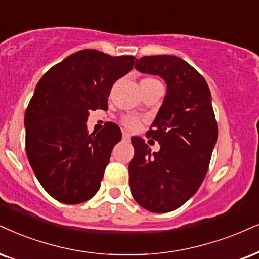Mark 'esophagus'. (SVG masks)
<instances>
[{
    "label": "esophagus",
    "mask_w": 259,
    "mask_h": 259,
    "mask_svg": "<svg viewBox=\"0 0 259 259\" xmlns=\"http://www.w3.org/2000/svg\"><path fill=\"white\" fill-rule=\"evenodd\" d=\"M122 139L124 140V142H128V140L131 139V136L127 132H122Z\"/></svg>",
    "instance_id": "esophagus-1"
}]
</instances>
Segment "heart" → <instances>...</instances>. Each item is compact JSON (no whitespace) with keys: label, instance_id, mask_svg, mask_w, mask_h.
Returning a JSON list of instances; mask_svg holds the SVG:
<instances>
[{"label":"heart","instance_id":"1","mask_svg":"<svg viewBox=\"0 0 259 259\" xmlns=\"http://www.w3.org/2000/svg\"><path fill=\"white\" fill-rule=\"evenodd\" d=\"M121 123H122L126 128H128L131 131L138 130L140 127V120L138 117L135 116H123L122 119H121Z\"/></svg>","mask_w":259,"mask_h":259}]
</instances>
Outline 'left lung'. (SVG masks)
<instances>
[{
	"instance_id": "1",
	"label": "left lung",
	"mask_w": 259,
	"mask_h": 259,
	"mask_svg": "<svg viewBox=\"0 0 259 259\" xmlns=\"http://www.w3.org/2000/svg\"><path fill=\"white\" fill-rule=\"evenodd\" d=\"M136 68L157 74L167 82V95L146 137L157 140L151 154L145 140L131 139L130 187L136 202L152 212L180 207L197 192L205 178L218 140V123L205 79L180 57H140Z\"/></svg>"
}]
</instances>
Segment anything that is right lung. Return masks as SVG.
Returning <instances> with one entry per match:
<instances>
[{
    "instance_id": "obj_1",
    "label": "right lung",
    "mask_w": 259,
    "mask_h": 259,
    "mask_svg": "<svg viewBox=\"0 0 259 259\" xmlns=\"http://www.w3.org/2000/svg\"><path fill=\"white\" fill-rule=\"evenodd\" d=\"M135 60L80 50L38 81L25 113V146L38 181L59 202H86L100 190L121 131L110 122L89 135L85 122L90 110L108 109L111 86L133 68Z\"/></svg>"
}]
</instances>
